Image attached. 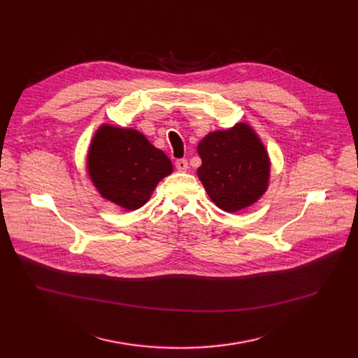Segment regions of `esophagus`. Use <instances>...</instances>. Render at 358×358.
<instances>
[{
    "label": "esophagus",
    "instance_id": "obj_1",
    "mask_svg": "<svg viewBox=\"0 0 358 358\" xmlns=\"http://www.w3.org/2000/svg\"><path fill=\"white\" fill-rule=\"evenodd\" d=\"M176 169L179 170V172H186V170H188V160L186 159H179V160H176Z\"/></svg>",
    "mask_w": 358,
    "mask_h": 358
}]
</instances>
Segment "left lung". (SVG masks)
Wrapping results in <instances>:
<instances>
[{
	"label": "left lung",
	"instance_id": "obj_1",
	"mask_svg": "<svg viewBox=\"0 0 358 358\" xmlns=\"http://www.w3.org/2000/svg\"><path fill=\"white\" fill-rule=\"evenodd\" d=\"M198 178L221 210L236 213L257 202L268 188L271 163L265 145L248 124L214 131L198 144Z\"/></svg>",
	"mask_w": 358,
	"mask_h": 358
}]
</instances>
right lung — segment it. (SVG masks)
Returning a JSON list of instances; mask_svg holds the SVG:
<instances>
[{
  "label": "right lung",
  "instance_id": "add662e5",
  "mask_svg": "<svg viewBox=\"0 0 358 358\" xmlns=\"http://www.w3.org/2000/svg\"><path fill=\"white\" fill-rule=\"evenodd\" d=\"M87 172L101 196L132 211L144 206L173 166L137 129L105 124L92 140Z\"/></svg>",
  "mask_w": 358,
  "mask_h": 358
}]
</instances>
